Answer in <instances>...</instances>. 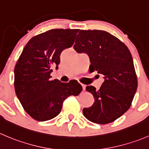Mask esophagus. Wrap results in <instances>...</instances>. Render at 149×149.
<instances>
[{
	"label": "esophagus",
	"instance_id": "obj_1",
	"mask_svg": "<svg viewBox=\"0 0 149 149\" xmlns=\"http://www.w3.org/2000/svg\"><path fill=\"white\" fill-rule=\"evenodd\" d=\"M81 85L82 89H83V90H85V89H86V86H85L84 84H81Z\"/></svg>",
	"mask_w": 149,
	"mask_h": 149
}]
</instances>
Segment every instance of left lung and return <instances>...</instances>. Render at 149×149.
Masks as SVG:
<instances>
[{"mask_svg":"<svg viewBox=\"0 0 149 149\" xmlns=\"http://www.w3.org/2000/svg\"><path fill=\"white\" fill-rule=\"evenodd\" d=\"M74 45L78 53L89 55V70L103 75L99 90L87 86L95 102L83 109L90 122L106 125L114 122L130 108L138 88V79L129 49L119 38L104 30H81Z\"/></svg>","mask_w":149,"mask_h":149,"instance_id":"1","label":"left lung"}]
</instances>
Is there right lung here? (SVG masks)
<instances>
[{
  "label": "right lung",
  "mask_w": 149,
  "mask_h": 149,
  "mask_svg": "<svg viewBox=\"0 0 149 149\" xmlns=\"http://www.w3.org/2000/svg\"><path fill=\"white\" fill-rule=\"evenodd\" d=\"M78 29H52L27 42L14 68V89L23 108L38 122L50 120L61 111L63 101L77 96L82 86L76 80H51L52 68H58L60 54L74 44Z\"/></svg>",
  "instance_id": "obj_1"
}]
</instances>
